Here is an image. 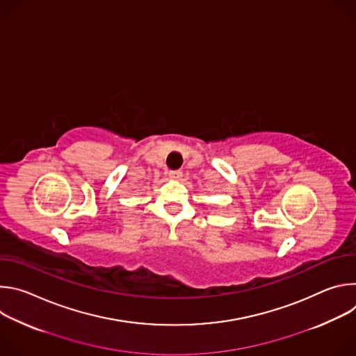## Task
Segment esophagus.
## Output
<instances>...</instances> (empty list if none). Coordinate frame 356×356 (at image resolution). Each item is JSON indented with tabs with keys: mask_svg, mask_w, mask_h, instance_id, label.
<instances>
[{
	"mask_svg": "<svg viewBox=\"0 0 356 356\" xmlns=\"http://www.w3.org/2000/svg\"><path fill=\"white\" fill-rule=\"evenodd\" d=\"M183 177V172L180 170H172L169 172V179L170 180H180Z\"/></svg>",
	"mask_w": 356,
	"mask_h": 356,
	"instance_id": "34e87169",
	"label": "esophagus"
}]
</instances>
